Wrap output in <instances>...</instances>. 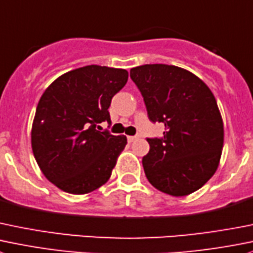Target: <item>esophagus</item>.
Returning a JSON list of instances; mask_svg holds the SVG:
<instances>
[{"instance_id": "34e87169", "label": "esophagus", "mask_w": 253, "mask_h": 253, "mask_svg": "<svg viewBox=\"0 0 253 253\" xmlns=\"http://www.w3.org/2000/svg\"><path fill=\"white\" fill-rule=\"evenodd\" d=\"M127 139H128V142H133L137 139V136H128L127 137Z\"/></svg>"}]
</instances>
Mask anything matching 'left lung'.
Masks as SVG:
<instances>
[{
    "label": "left lung",
    "instance_id": "8db88e82",
    "mask_svg": "<svg viewBox=\"0 0 253 253\" xmlns=\"http://www.w3.org/2000/svg\"><path fill=\"white\" fill-rule=\"evenodd\" d=\"M129 77L148 119L166 127L163 137L147 138V179L166 194H192L214 175L221 157L224 125L214 95L203 80L174 65H141Z\"/></svg>",
    "mask_w": 253,
    "mask_h": 253
}]
</instances>
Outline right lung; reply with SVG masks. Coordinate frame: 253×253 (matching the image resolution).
<instances>
[{
  "label": "right lung",
  "instance_id": "add662e5",
  "mask_svg": "<svg viewBox=\"0 0 253 253\" xmlns=\"http://www.w3.org/2000/svg\"><path fill=\"white\" fill-rule=\"evenodd\" d=\"M125 69L87 65L65 73L42 95L32 149L49 181L70 194L92 192L111 176L126 136L99 131L111 125V100L126 85Z\"/></svg>",
  "mask_w": 253,
  "mask_h": 253
}]
</instances>
